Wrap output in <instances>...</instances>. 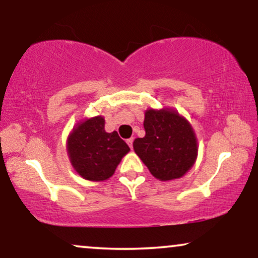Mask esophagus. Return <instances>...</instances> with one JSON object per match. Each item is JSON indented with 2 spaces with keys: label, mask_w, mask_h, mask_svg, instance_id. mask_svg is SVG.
Instances as JSON below:
<instances>
[{
  "label": "esophagus",
  "mask_w": 258,
  "mask_h": 258,
  "mask_svg": "<svg viewBox=\"0 0 258 258\" xmlns=\"http://www.w3.org/2000/svg\"><path fill=\"white\" fill-rule=\"evenodd\" d=\"M133 141H135V139H133V138H128V139H127V144H128V147L130 148H131V149H132V148H133Z\"/></svg>",
  "instance_id": "34e87169"
}]
</instances>
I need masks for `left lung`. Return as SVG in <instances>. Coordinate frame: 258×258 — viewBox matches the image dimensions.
<instances>
[{
	"label": "left lung",
	"instance_id": "1",
	"mask_svg": "<svg viewBox=\"0 0 258 258\" xmlns=\"http://www.w3.org/2000/svg\"><path fill=\"white\" fill-rule=\"evenodd\" d=\"M146 136L133 142V149L150 173L160 180L183 177L193 167L198 142L193 127L170 108L148 109L144 117Z\"/></svg>",
	"mask_w": 258,
	"mask_h": 258
}]
</instances>
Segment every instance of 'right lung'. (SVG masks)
<instances>
[{"instance_id":"right-lung-1","label":"right lung","mask_w":258,"mask_h":258,"mask_svg":"<svg viewBox=\"0 0 258 258\" xmlns=\"http://www.w3.org/2000/svg\"><path fill=\"white\" fill-rule=\"evenodd\" d=\"M103 116L79 122L68 137L67 150L73 167L82 178L102 182L114 174L130 148L116 131L104 130Z\"/></svg>"}]
</instances>
